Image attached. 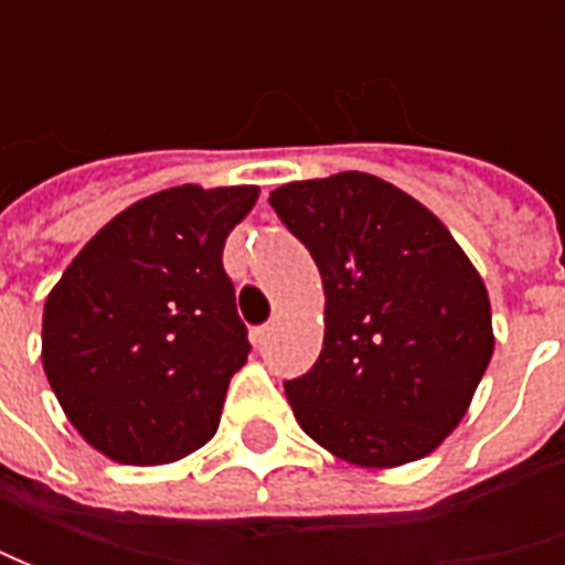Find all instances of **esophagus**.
<instances>
[{"label":"esophagus","instance_id":"esophagus-1","mask_svg":"<svg viewBox=\"0 0 565 565\" xmlns=\"http://www.w3.org/2000/svg\"><path fill=\"white\" fill-rule=\"evenodd\" d=\"M270 337H273V323H267V327H257V330H254V345H257V349H264V345L270 342Z\"/></svg>","mask_w":565,"mask_h":565}]
</instances>
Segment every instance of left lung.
Listing matches in <instances>:
<instances>
[{
    "label": "left lung",
    "mask_w": 565,
    "mask_h": 565,
    "mask_svg": "<svg viewBox=\"0 0 565 565\" xmlns=\"http://www.w3.org/2000/svg\"><path fill=\"white\" fill-rule=\"evenodd\" d=\"M323 282V349L286 383L301 430L359 468L430 456L493 355L488 286L449 228L367 172L270 191Z\"/></svg>",
    "instance_id": "8db88e82"
}]
</instances>
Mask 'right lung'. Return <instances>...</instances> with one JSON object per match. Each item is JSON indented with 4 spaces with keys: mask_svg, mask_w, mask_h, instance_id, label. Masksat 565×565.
<instances>
[{
    "mask_svg": "<svg viewBox=\"0 0 565 565\" xmlns=\"http://www.w3.org/2000/svg\"><path fill=\"white\" fill-rule=\"evenodd\" d=\"M257 185H175L113 216L43 305V371L75 430L121 466H166L216 434L248 361L223 270Z\"/></svg>",
    "mask_w": 565,
    "mask_h": 565,
    "instance_id": "obj_1",
    "label": "right lung"
}]
</instances>
